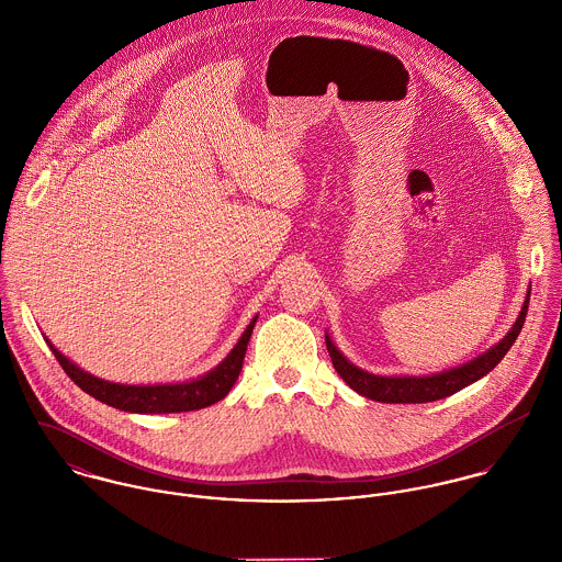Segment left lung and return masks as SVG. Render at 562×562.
<instances>
[{
  "label": "left lung",
  "instance_id": "1",
  "mask_svg": "<svg viewBox=\"0 0 562 562\" xmlns=\"http://www.w3.org/2000/svg\"><path fill=\"white\" fill-rule=\"evenodd\" d=\"M528 303H530V292L521 307L519 318L497 346H493L491 350H486L484 355L461 368H454V370L441 372V374H432V376H374V374H368V372L359 370L357 366H352L348 359H344V355L333 346L328 335H326V350L330 355L333 368L348 383V387L370 401L394 402V404L441 401V398L452 396V394L461 392L463 387L472 385L474 381L488 374L504 359V355L510 350L517 335L521 333V326H524L526 314H528Z\"/></svg>",
  "mask_w": 562,
  "mask_h": 562
}]
</instances>
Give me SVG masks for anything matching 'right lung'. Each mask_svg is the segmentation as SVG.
I'll return each instance as SVG.
<instances>
[{
	"mask_svg": "<svg viewBox=\"0 0 562 562\" xmlns=\"http://www.w3.org/2000/svg\"><path fill=\"white\" fill-rule=\"evenodd\" d=\"M255 322H257V316L246 326L240 341L236 344V348L227 355V359L218 368H214L210 374H205L196 381L177 383V385L108 383L103 379H97V376L83 372L78 366H74L63 352H58L54 348V344H49V339H47V346L52 348L54 357L58 359V363L63 366L67 376L94 401L110 404L121 411H130V413H181V411L205 408L214 402L223 401L232 392L234 383L240 376L246 346H248Z\"/></svg>",
	"mask_w": 562,
	"mask_h": 562,
	"instance_id": "right-lung-1",
	"label": "right lung"
}]
</instances>
